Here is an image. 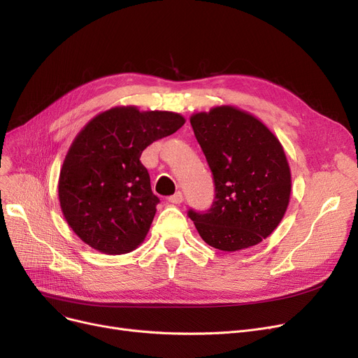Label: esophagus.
I'll return each mask as SVG.
<instances>
[{"instance_id":"1","label":"esophagus","mask_w":358,"mask_h":358,"mask_svg":"<svg viewBox=\"0 0 358 358\" xmlns=\"http://www.w3.org/2000/svg\"><path fill=\"white\" fill-rule=\"evenodd\" d=\"M182 200H184V196H182V193H181V192H177L176 194H173V196H169V197H168V201H169V203H174V205H180V203H182Z\"/></svg>"}]
</instances>
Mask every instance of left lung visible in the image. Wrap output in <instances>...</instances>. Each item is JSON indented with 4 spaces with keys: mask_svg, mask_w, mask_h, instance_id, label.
Wrapping results in <instances>:
<instances>
[{
    "mask_svg": "<svg viewBox=\"0 0 358 358\" xmlns=\"http://www.w3.org/2000/svg\"><path fill=\"white\" fill-rule=\"evenodd\" d=\"M215 181L206 213L189 210L199 236L222 252L269 237L287 212L291 169L279 138L257 117L232 105L190 117Z\"/></svg>",
    "mask_w": 358,
    "mask_h": 358,
    "instance_id": "left-lung-1",
    "label": "left lung"
}]
</instances>
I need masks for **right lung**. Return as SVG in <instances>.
Segmentation results:
<instances>
[{
    "label": "right lung",
    "mask_w": 358,
    "mask_h": 358,
    "mask_svg": "<svg viewBox=\"0 0 358 358\" xmlns=\"http://www.w3.org/2000/svg\"><path fill=\"white\" fill-rule=\"evenodd\" d=\"M184 122L178 113L121 105L93 117L74 137L59 171L58 199L85 244L103 255H124L145 241L159 199L152 193L142 152Z\"/></svg>",
    "instance_id": "add662e5"
}]
</instances>
